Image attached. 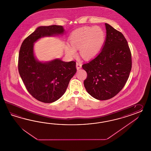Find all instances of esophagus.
<instances>
[{
    "instance_id": "1",
    "label": "esophagus",
    "mask_w": 151,
    "mask_h": 151,
    "mask_svg": "<svg viewBox=\"0 0 151 151\" xmlns=\"http://www.w3.org/2000/svg\"><path fill=\"white\" fill-rule=\"evenodd\" d=\"M76 68H77V69L78 70L80 69H81L82 67V64L81 63H80V62H78V63H76Z\"/></svg>"
}]
</instances>
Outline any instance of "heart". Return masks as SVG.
Wrapping results in <instances>:
<instances>
[{"label": "heart", "instance_id": "b5f03b06", "mask_svg": "<svg viewBox=\"0 0 151 151\" xmlns=\"http://www.w3.org/2000/svg\"><path fill=\"white\" fill-rule=\"evenodd\" d=\"M105 40V33L99 26L83 27L71 33L69 38L70 45L65 46V52L70 57L76 54L79 49L82 57L88 59L96 55L102 48Z\"/></svg>", "mask_w": 151, "mask_h": 151}]
</instances>
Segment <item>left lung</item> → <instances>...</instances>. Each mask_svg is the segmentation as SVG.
Instances as JSON below:
<instances>
[{
  "instance_id": "left-lung-1",
  "label": "left lung",
  "mask_w": 151,
  "mask_h": 151,
  "mask_svg": "<svg viewBox=\"0 0 151 151\" xmlns=\"http://www.w3.org/2000/svg\"><path fill=\"white\" fill-rule=\"evenodd\" d=\"M106 36L102 51L82 65L87 73L84 86L98 100L114 97L124 87L132 68L130 49L122 33L106 23Z\"/></svg>"
}]
</instances>
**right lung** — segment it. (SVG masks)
<instances>
[{"label": "right lung", "mask_w": 151, "mask_h": 151, "mask_svg": "<svg viewBox=\"0 0 151 151\" xmlns=\"http://www.w3.org/2000/svg\"><path fill=\"white\" fill-rule=\"evenodd\" d=\"M64 32L62 26H40L25 38L21 45L19 72L28 92L40 102L52 103L65 93L70 80L76 72V62H64L60 59L45 63L39 61L34 54V43L42 37Z\"/></svg>", "instance_id": "obj_1"}]
</instances>
